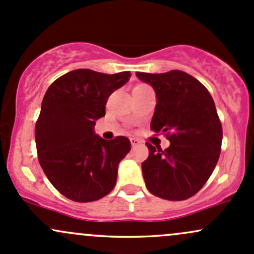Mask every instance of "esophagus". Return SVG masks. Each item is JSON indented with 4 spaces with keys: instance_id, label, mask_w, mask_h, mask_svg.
Masks as SVG:
<instances>
[{
    "instance_id": "1",
    "label": "esophagus",
    "mask_w": 254,
    "mask_h": 254,
    "mask_svg": "<svg viewBox=\"0 0 254 254\" xmlns=\"http://www.w3.org/2000/svg\"><path fill=\"white\" fill-rule=\"evenodd\" d=\"M130 144H132V146L134 148V146H137V145H139V144H140V140H139V139H137V138H130Z\"/></svg>"
}]
</instances>
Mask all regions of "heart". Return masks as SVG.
<instances>
[{
	"instance_id": "1",
	"label": "heart",
	"mask_w": 254,
	"mask_h": 254,
	"mask_svg": "<svg viewBox=\"0 0 254 254\" xmlns=\"http://www.w3.org/2000/svg\"><path fill=\"white\" fill-rule=\"evenodd\" d=\"M137 87H139V88H148V86H145V84H139Z\"/></svg>"
}]
</instances>
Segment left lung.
Wrapping results in <instances>:
<instances>
[{"label": "left lung", "mask_w": 254, "mask_h": 254, "mask_svg": "<svg viewBox=\"0 0 254 254\" xmlns=\"http://www.w3.org/2000/svg\"><path fill=\"white\" fill-rule=\"evenodd\" d=\"M135 75L156 94L150 127L166 133L171 143L165 150L146 143L149 156L141 163L146 188L165 200H187L206 184L219 159L223 129L213 98L179 70Z\"/></svg>", "instance_id": "obj_1"}]
</instances>
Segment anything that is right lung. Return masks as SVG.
<instances>
[{
	"mask_svg": "<svg viewBox=\"0 0 254 254\" xmlns=\"http://www.w3.org/2000/svg\"><path fill=\"white\" fill-rule=\"evenodd\" d=\"M129 71L114 75L77 69L51 84L35 127L43 172L62 195L76 202L104 197L115 188L119 163L130 150L126 137L105 140L95 121L105 116L113 92L128 82Z\"/></svg>",
	"mask_w": 254,
	"mask_h": 254,
	"instance_id": "obj_1",
	"label": "right lung"
}]
</instances>
